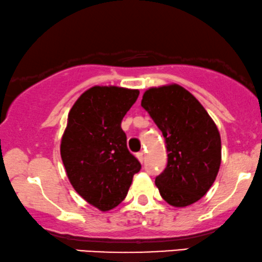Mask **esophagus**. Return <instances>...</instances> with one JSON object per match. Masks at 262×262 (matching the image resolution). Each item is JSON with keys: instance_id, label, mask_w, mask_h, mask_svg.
Listing matches in <instances>:
<instances>
[{"instance_id": "1", "label": "esophagus", "mask_w": 262, "mask_h": 262, "mask_svg": "<svg viewBox=\"0 0 262 262\" xmlns=\"http://www.w3.org/2000/svg\"><path fill=\"white\" fill-rule=\"evenodd\" d=\"M135 156H137V159L139 160L140 163H143L145 161V154L143 152V151H141V152H138Z\"/></svg>"}]
</instances>
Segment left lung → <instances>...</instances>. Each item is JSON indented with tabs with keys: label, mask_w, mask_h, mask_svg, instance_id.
Returning a JSON list of instances; mask_svg holds the SVG:
<instances>
[{
	"label": "left lung",
	"mask_w": 262,
	"mask_h": 262,
	"mask_svg": "<svg viewBox=\"0 0 262 262\" xmlns=\"http://www.w3.org/2000/svg\"><path fill=\"white\" fill-rule=\"evenodd\" d=\"M141 106L162 132L168 162L155 179L163 200L174 207L196 203L221 166V137L196 97L178 84L150 88Z\"/></svg>",
	"instance_id": "left-lung-1"
}]
</instances>
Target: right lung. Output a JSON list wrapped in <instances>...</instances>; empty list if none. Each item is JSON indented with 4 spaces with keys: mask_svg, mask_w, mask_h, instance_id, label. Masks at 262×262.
Here are the masks:
<instances>
[{
    "mask_svg": "<svg viewBox=\"0 0 262 262\" xmlns=\"http://www.w3.org/2000/svg\"><path fill=\"white\" fill-rule=\"evenodd\" d=\"M138 89L95 85L75 101L61 139V157L74 190L100 211L127 196L139 161L129 152L121 123Z\"/></svg>",
    "mask_w": 262,
    "mask_h": 262,
    "instance_id": "right-lung-1",
    "label": "right lung"
}]
</instances>
